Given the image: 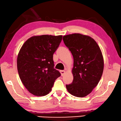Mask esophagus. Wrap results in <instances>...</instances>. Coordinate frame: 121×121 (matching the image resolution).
I'll use <instances>...</instances> for the list:
<instances>
[{"instance_id": "34e87169", "label": "esophagus", "mask_w": 121, "mask_h": 121, "mask_svg": "<svg viewBox=\"0 0 121 121\" xmlns=\"http://www.w3.org/2000/svg\"><path fill=\"white\" fill-rule=\"evenodd\" d=\"M65 71L64 70H61V71H60V73H61V76H63L65 74Z\"/></svg>"}]
</instances>
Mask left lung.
I'll use <instances>...</instances> for the list:
<instances>
[{
    "label": "left lung",
    "mask_w": 121,
    "mask_h": 121,
    "mask_svg": "<svg viewBox=\"0 0 121 121\" xmlns=\"http://www.w3.org/2000/svg\"><path fill=\"white\" fill-rule=\"evenodd\" d=\"M64 44L73 57L72 83L66 84L67 91L77 97L90 94L98 85L103 74L104 60L96 42L79 33L64 35Z\"/></svg>",
    "instance_id": "1"
}]
</instances>
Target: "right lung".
I'll return each instance as SVG.
<instances>
[{
  "instance_id": "1",
  "label": "right lung",
  "mask_w": 121,
  "mask_h": 121,
  "mask_svg": "<svg viewBox=\"0 0 121 121\" xmlns=\"http://www.w3.org/2000/svg\"><path fill=\"white\" fill-rule=\"evenodd\" d=\"M62 38V35L34 36L20 49L17 60L19 77L26 89L35 96L49 94L55 79L61 76L54 69L53 54Z\"/></svg>"
}]
</instances>
